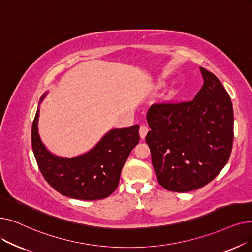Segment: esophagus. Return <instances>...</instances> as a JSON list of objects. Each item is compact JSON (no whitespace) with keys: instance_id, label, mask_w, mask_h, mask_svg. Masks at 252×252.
I'll use <instances>...</instances> for the list:
<instances>
[{"instance_id":"esophagus-1","label":"esophagus","mask_w":252,"mask_h":252,"mask_svg":"<svg viewBox=\"0 0 252 252\" xmlns=\"http://www.w3.org/2000/svg\"><path fill=\"white\" fill-rule=\"evenodd\" d=\"M148 133V127L146 126H140V129H139V134H140V137L142 139H144L146 137V134Z\"/></svg>"}]
</instances>
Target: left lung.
I'll list each match as a JSON object with an SVG mask.
<instances>
[{
	"label": "left lung",
	"instance_id": "left-lung-1",
	"mask_svg": "<svg viewBox=\"0 0 252 252\" xmlns=\"http://www.w3.org/2000/svg\"><path fill=\"white\" fill-rule=\"evenodd\" d=\"M204 84L192 101L156 104L147 111L145 140L162 188L187 192L203 188L226 165L233 147L231 97L211 72L200 67Z\"/></svg>",
	"mask_w": 252,
	"mask_h": 252
}]
</instances>
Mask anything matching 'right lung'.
Listing matches in <instances>:
<instances>
[{"instance_id":"right-lung-1","label":"right lung","mask_w":252,"mask_h":252,"mask_svg":"<svg viewBox=\"0 0 252 252\" xmlns=\"http://www.w3.org/2000/svg\"><path fill=\"white\" fill-rule=\"evenodd\" d=\"M47 94L40 97L32 126V151L42 175L54 189L69 198L84 201L107 198L117 189L125 162L139 143V126L110 129L83 155L56 156L43 143L38 129L40 104Z\"/></svg>"}]
</instances>
